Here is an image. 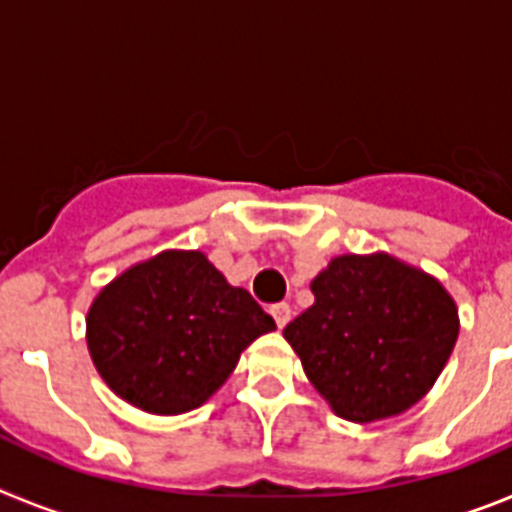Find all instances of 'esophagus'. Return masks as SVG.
<instances>
[{
    "mask_svg": "<svg viewBox=\"0 0 512 512\" xmlns=\"http://www.w3.org/2000/svg\"><path fill=\"white\" fill-rule=\"evenodd\" d=\"M271 315H274V320H277L279 328H284V325L289 323V318H292V307H289L287 302H279V305H271Z\"/></svg>",
    "mask_w": 512,
    "mask_h": 512,
    "instance_id": "1",
    "label": "esophagus"
}]
</instances>
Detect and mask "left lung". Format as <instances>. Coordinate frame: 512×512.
Returning <instances> with one entry per match:
<instances>
[{"instance_id":"8db88e82","label":"left lung","mask_w":512,"mask_h":512,"mask_svg":"<svg viewBox=\"0 0 512 512\" xmlns=\"http://www.w3.org/2000/svg\"><path fill=\"white\" fill-rule=\"evenodd\" d=\"M310 289L315 302L284 338L338 418H395L428 395L459 338L456 302L436 277L384 251L343 253Z\"/></svg>"}]
</instances>
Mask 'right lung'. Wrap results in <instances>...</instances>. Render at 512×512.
<instances>
[{"instance_id": "add662e5", "label": "right lung", "mask_w": 512, "mask_h": 512, "mask_svg": "<svg viewBox=\"0 0 512 512\" xmlns=\"http://www.w3.org/2000/svg\"><path fill=\"white\" fill-rule=\"evenodd\" d=\"M277 330L246 289L202 251L169 248L99 289L87 312V348L117 397L151 415L200 408L241 354Z\"/></svg>"}]
</instances>
